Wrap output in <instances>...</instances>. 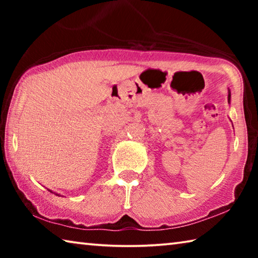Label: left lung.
<instances>
[{"label":"left lung","mask_w":258,"mask_h":258,"mask_svg":"<svg viewBox=\"0 0 258 258\" xmlns=\"http://www.w3.org/2000/svg\"><path fill=\"white\" fill-rule=\"evenodd\" d=\"M230 99H231V93H230V91H229V97H228V100H229V102H230Z\"/></svg>","instance_id":"1"}]
</instances>
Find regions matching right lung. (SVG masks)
Masks as SVG:
<instances>
[{
  "label": "right lung",
  "instance_id": "right-lung-1",
  "mask_svg": "<svg viewBox=\"0 0 258 258\" xmlns=\"http://www.w3.org/2000/svg\"><path fill=\"white\" fill-rule=\"evenodd\" d=\"M55 195H56V194H55Z\"/></svg>",
  "mask_w": 258,
  "mask_h": 258
}]
</instances>
